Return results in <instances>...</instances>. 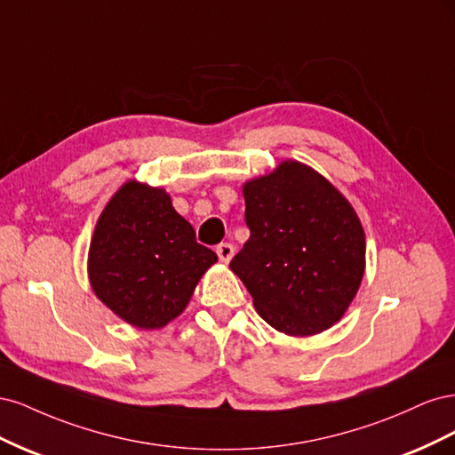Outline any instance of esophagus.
Returning <instances> with one entry per match:
<instances>
[{
    "mask_svg": "<svg viewBox=\"0 0 455 455\" xmlns=\"http://www.w3.org/2000/svg\"><path fill=\"white\" fill-rule=\"evenodd\" d=\"M233 252H235V249H233V244H229V243H222L216 246V254H218L220 261H224V264H228V261L233 258Z\"/></svg>",
    "mask_w": 455,
    "mask_h": 455,
    "instance_id": "34e87169",
    "label": "esophagus"
}]
</instances>
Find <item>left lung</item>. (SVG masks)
Instances as JSON below:
<instances>
[{"label": "left lung", "instance_id": "8db88e82", "mask_svg": "<svg viewBox=\"0 0 455 455\" xmlns=\"http://www.w3.org/2000/svg\"><path fill=\"white\" fill-rule=\"evenodd\" d=\"M251 237L231 271L258 315L294 338L336 324L359 291L366 239L341 191L307 164L286 159L243 186Z\"/></svg>", "mask_w": 455, "mask_h": 455}]
</instances>
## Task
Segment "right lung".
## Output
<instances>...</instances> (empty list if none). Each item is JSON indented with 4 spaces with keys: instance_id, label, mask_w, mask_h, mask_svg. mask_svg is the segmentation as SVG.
Listing matches in <instances>:
<instances>
[{
    "instance_id": "1",
    "label": "right lung",
    "mask_w": 455,
    "mask_h": 455,
    "mask_svg": "<svg viewBox=\"0 0 455 455\" xmlns=\"http://www.w3.org/2000/svg\"><path fill=\"white\" fill-rule=\"evenodd\" d=\"M218 256L196 241L163 188L123 184L104 206L89 246V283L119 319L142 330L180 315Z\"/></svg>"
}]
</instances>
